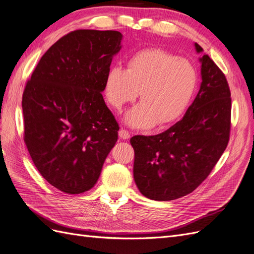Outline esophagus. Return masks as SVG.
<instances>
[{
	"mask_svg": "<svg viewBox=\"0 0 254 254\" xmlns=\"http://www.w3.org/2000/svg\"><path fill=\"white\" fill-rule=\"evenodd\" d=\"M118 135H119V137H120L121 139H128L129 136H130L129 133L127 132V130L126 128H120Z\"/></svg>",
	"mask_w": 254,
	"mask_h": 254,
	"instance_id": "34e87169",
	"label": "esophagus"
}]
</instances>
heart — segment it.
<instances>
[{
  "label": "heart",
  "instance_id": "heart-1",
  "mask_svg": "<svg viewBox=\"0 0 254 254\" xmlns=\"http://www.w3.org/2000/svg\"><path fill=\"white\" fill-rule=\"evenodd\" d=\"M195 84L196 73L190 62L163 49L151 48L130 56L127 69L112 67L105 93L110 105L119 110L139 92L140 103L127 116L128 125L162 127L182 114Z\"/></svg>",
  "mask_w": 254,
  "mask_h": 254
}]
</instances>
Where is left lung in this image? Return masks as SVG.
<instances>
[{
	"label": "left lung",
	"mask_w": 254,
	"mask_h": 254,
	"mask_svg": "<svg viewBox=\"0 0 254 254\" xmlns=\"http://www.w3.org/2000/svg\"><path fill=\"white\" fill-rule=\"evenodd\" d=\"M194 46L198 52L203 50ZM200 61L201 88L183 118L158 135L130 138L134 179L148 199L171 201L192 192L209 176L229 142L228 81L207 54Z\"/></svg>",
	"instance_id": "8db88e82"
}]
</instances>
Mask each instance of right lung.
<instances>
[{"instance_id": "right-lung-1", "label": "right lung", "mask_w": 254, "mask_h": 254, "mask_svg": "<svg viewBox=\"0 0 254 254\" xmlns=\"http://www.w3.org/2000/svg\"><path fill=\"white\" fill-rule=\"evenodd\" d=\"M122 35L79 29L54 43L26 82L24 141L55 189L77 194L97 182L119 125L101 92Z\"/></svg>"}]
</instances>
